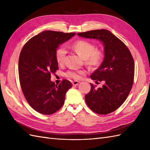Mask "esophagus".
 Wrapping results in <instances>:
<instances>
[{"label": "esophagus", "mask_w": 150, "mask_h": 150, "mask_svg": "<svg viewBox=\"0 0 150 150\" xmlns=\"http://www.w3.org/2000/svg\"><path fill=\"white\" fill-rule=\"evenodd\" d=\"M79 83H80V82H79L77 81H75L72 82V84H73V86H77Z\"/></svg>", "instance_id": "1"}]
</instances>
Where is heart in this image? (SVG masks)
<instances>
[{
    "instance_id": "obj_1",
    "label": "heart",
    "mask_w": 150,
    "mask_h": 150,
    "mask_svg": "<svg viewBox=\"0 0 150 150\" xmlns=\"http://www.w3.org/2000/svg\"><path fill=\"white\" fill-rule=\"evenodd\" d=\"M72 47L89 66H97L102 62L103 59V53L97 50L94 44L88 41L78 40L73 44ZM66 53L67 50L64 46H60L57 49L55 58L59 64H62L64 62ZM84 73V70H69L66 73V76L68 78L79 79Z\"/></svg>"
}]
</instances>
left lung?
Instances as JSON below:
<instances>
[{
  "mask_svg": "<svg viewBox=\"0 0 150 150\" xmlns=\"http://www.w3.org/2000/svg\"><path fill=\"white\" fill-rule=\"evenodd\" d=\"M79 37L98 40L104 46V57L100 66L90 78L102 88L91 84L90 93L85 95L88 107L94 112L106 115L115 111L128 96L134 77V60L128 47L107 30H96L77 33Z\"/></svg>",
  "mask_w": 150,
  "mask_h": 150,
  "instance_id": "1",
  "label": "left lung"
}]
</instances>
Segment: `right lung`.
I'll use <instances>...</instances> for the list:
<instances>
[{"instance_id": "obj_1", "label": "right lung", "mask_w": 150, "mask_h": 150, "mask_svg": "<svg viewBox=\"0 0 150 150\" xmlns=\"http://www.w3.org/2000/svg\"><path fill=\"white\" fill-rule=\"evenodd\" d=\"M75 35L44 31L31 38L22 47L18 60L19 80L25 98L37 112L50 115L64 103L67 91L72 87L69 81L55 84L51 74L59 69L55 52L60 44Z\"/></svg>"}]
</instances>
